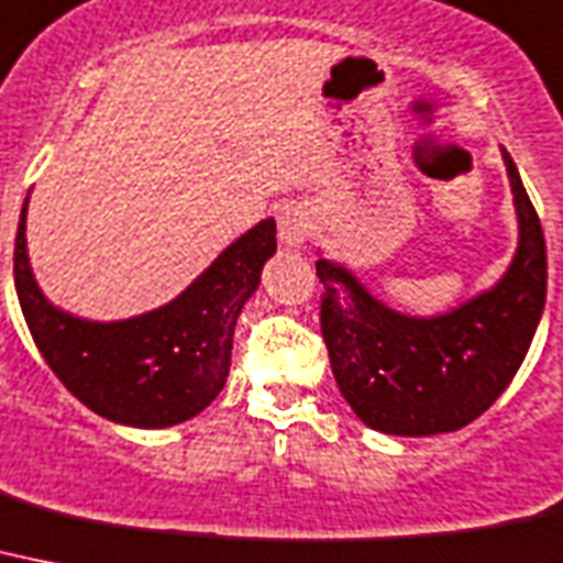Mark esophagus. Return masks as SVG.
I'll list each match as a JSON object with an SVG mask.
<instances>
[{
    "mask_svg": "<svg viewBox=\"0 0 563 563\" xmlns=\"http://www.w3.org/2000/svg\"><path fill=\"white\" fill-rule=\"evenodd\" d=\"M277 228H280V242L289 249H300L303 240L312 231V217L303 208H286L277 217Z\"/></svg>",
    "mask_w": 563,
    "mask_h": 563,
    "instance_id": "obj_1",
    "label": "esophagus"
}]
</instances>
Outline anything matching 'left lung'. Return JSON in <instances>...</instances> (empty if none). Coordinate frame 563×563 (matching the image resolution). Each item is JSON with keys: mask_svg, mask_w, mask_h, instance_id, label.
Listing matches in <instances>:
<instances>
[{"mask_svg": "<svg viewBox=\"0 0 563 563\" xmlns=\"http://www.w3.org/2000/svg\"><path fill=\"white\" fill-rule=\"evenodd\" d=\"M518 251L492 289L451 312H396L353 272L318 260L321 332L332 376L361 422L393 437L460 431L509 387L532 344L547 300V242L520 173L504 150Z\"/></svg>", "mask_w": 563, "mask_h": 563, "instance_id": "1", "label": "left lung"}]
</instances>
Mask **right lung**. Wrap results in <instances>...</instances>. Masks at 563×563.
Here are the masks:
<instances>
[{
	"label": "right lung",
	"mask_w": 563,
	"mask_h": 563,
	"mask_svg": "<svg viewBox=\"0 0 563 563\" xmlns=\"http://www.w3.org/2000/svg\"><path fill=\"white\" fill-rule=\"evenodd\" d=\"M22 205L13 283L36 350L86 408L130 428H170L202 413L225 387L234 327L277 251V225L234 240L170 303L126 321H89L63 312L36 286Z\"/></svg>",
	"instance_id": "right-lung-1"
}]
</instances>
